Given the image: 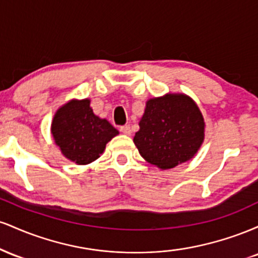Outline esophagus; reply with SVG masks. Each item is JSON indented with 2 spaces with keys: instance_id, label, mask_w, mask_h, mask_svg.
<instances>
[{
  "instance_id": "1",
  "label": "esophagus",
  "mask_w": 258,
  "mask_h": 258,
  "mask_svg": "<svg viewBox=\"0 0 258 258\" xmlns=\"http://www.w3.org/2000/svg\"><path fill=\"white\" fill-rule=\"evenodd\" d=\"M120 131L122 132L123 135H126V136H130V135H131V127H130L128 125L121 126V127H120Z\"/></svg>"
}]
</instances>
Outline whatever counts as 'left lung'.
Wrapping results in <instances>:
<instances>
[{"label":"left lung","instance_id":"left-lung-1","mask_svg":"<svg viewBox=\"0 0 258 258\" xmlns=\"http://www.w3.org/2000/svg\"><path fill=\"white\" fill-rule=\"evenodd\" d=\"M205 137V122L190 97L168 93L147 102L135 142L142 158L162 170L190 160Z\"/></svg>","mask_w":258,"mask_h":258}]
</instances>
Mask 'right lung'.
Listing matches in <instances>:
<instances>
[{
    "mask_svg": "<svg viewBox=\"0 0 258 258\" xmlns=\"http://www.w3.org/2000/svg\"><path fill=\"white\" fill-rule=\"evenodd\" d=\"M90 99H72L58 109L52 121V136L67 159L87 165L103 154L106 143L119 131L108 120L94 115Z\"/></svg>",
    "mask_w": 258,
    "mask_h": 258,
    "instance_id": "add662e5",
    "label": "right lung"
}]
</instances>
